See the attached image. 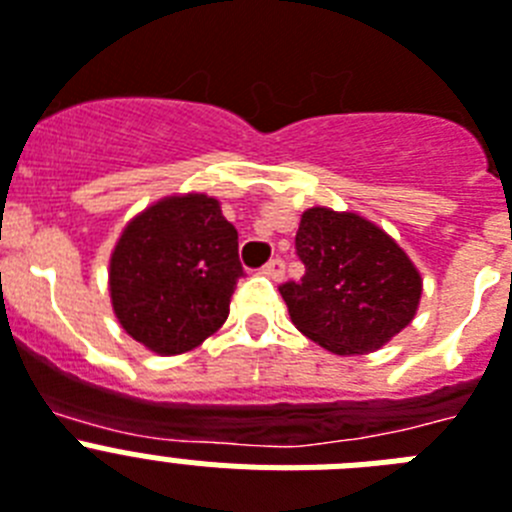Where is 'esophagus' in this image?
Instances as JSON below:
<instances>
[{"instance_id": "34e87169", "label": "esophagus", "mask_w": 512, "mask_h": 512, "mask_svg": "<svg viewBox=\"0 0 512 512\" xmlns=\"http://www.w3.org/2000/svg\"><path fill=\"white\" fill-rule=\"evenodd\" d=\"M264 274H266V277H272L274 282H279V279L285 277V261L272 259L269 264H264Z\"/></svg>"}]
</instances>
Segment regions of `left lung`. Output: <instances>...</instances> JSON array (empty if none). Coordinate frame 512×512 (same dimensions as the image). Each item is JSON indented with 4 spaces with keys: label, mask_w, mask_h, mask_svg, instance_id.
Returning a JSON list of instances; mask_svg holds the SVG:
<instances>
[{
    "label": "left lung",
    "mask_w": 512,
    "mask_h": 512,
    "mask_svg": "<svg viewBox=\"0 0 512 512\" xmlns=\"http://www.w3.org/2000/svg\"><path fill=\"white\" fill-rule=\"evenodd\" d=\"M295 253L305 274L279 292L292 323L329 352H375L417 313L419 272L381 227L357 214L308 209Z\"/></svg>",
    "instance_id": "8db88e82"
}]
</instances>
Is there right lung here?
Returning <instances> with one entry per match:
<instances>
[{"instance_id": "add662e5", "label": "right lung", "mask_w": 512, "mask_h": 512, "mask_svg": "<svg viewBox=\"0 0 512 512\" xmlns=\"http://www.w3.org/2000/svg\"><path fill=\"white\" fill-rule=\"evenodd\" d=\"M243 274L217 199L170 196L126 225L111 256L113 310L144 347L181 355L225 323Z\"/></svg>"}]
</instances>
